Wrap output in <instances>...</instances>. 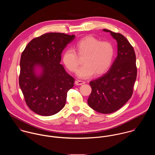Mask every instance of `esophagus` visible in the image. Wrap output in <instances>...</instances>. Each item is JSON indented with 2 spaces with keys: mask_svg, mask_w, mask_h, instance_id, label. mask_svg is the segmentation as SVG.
Masks as SVG:
<instances>
[{
  "mask_svg": "<svg viewBox=\"0 0 155 155\" xmlns=\"http://www.w3.org/2000/svg\"><path fill=\"white\" fill-rule=\"evenodd\" d=\"M85 84V82L83 81H80V80H77L75 81V84L76 85H83Z\"/></svg>",
  "mask_w": 155,
  "mask_h": 155,
  "instance_id": "1",
  "label": "esophagus"
}]
</instances>
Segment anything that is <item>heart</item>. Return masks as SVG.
<instances>
[{
	"mask_svg": "<svg viewBox=\"0 0 155 155\" xmlns=\"http://www.w3.org/2000/svg\"><path fill=\"white\" fill-rule=\"evenodd\" d=\"M75 48L80 56L85 55L83 63L77 71V76L86 79L95 75H101L110 67L114 57V47L109 41H100L98 39L86 36L79 40ZM63 61L70 71L74 72L79 66V58L72 49H67L63 54Z\"/></svg>",
	"mask_w": 155,
	"mask_h": 155,
	"instance_id": "obj_1",
	"label": "heart"
}]
</instances>
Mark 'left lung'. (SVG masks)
<instances>
[{
  "mask_svg": "<svg viewBox=\"0 0 155 155\" xmlns=\"http://www.w3.org/2000/svg\"><path fill=\"white\" fill-rule=\"evenodd\" d=\"M117 44V55L110 69L101 77L89 82L92 92L89 106L103 114L120 109L131 97L137 78L136 56L132 45L125 36L107 29Z\"/></svg>",
  "mask_w": 155,
  "mask_h": 155,
  "instance_id": "1",
  "label": "left lung"
}]
</instances>
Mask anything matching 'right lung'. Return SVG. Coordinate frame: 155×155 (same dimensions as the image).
<instances>
[{"label":"right lung","mask_w":155,"mask_h":155,"mask_svg":"<svg viewBox=\"0 0 155 155\" xmlns=\"http://www.w3.org/2000/svg\"><path fill=\"white\" fill-rule=\"evenodd\" d=\"M74 38V35L46 33L32 39L23 51L19 85L27 105L36 114L52 116L64 107L74 79L60 63L63 51Z\"/></svg>","instance_id":"right-lung-1"}]
</instances>
